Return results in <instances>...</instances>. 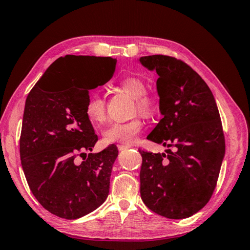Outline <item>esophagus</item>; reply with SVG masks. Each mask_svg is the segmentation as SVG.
Returning a JSON list of instances; mask_svg holds the SVG:
<instances>
[{
    "mask_svg": "<svg viewBox=\"0 0 250 250\" xmlns=\"http://www.w3.org/2000/svg\"><path fill=\"white\" fill-rule=\"evenodd\" d=\"M130 146H128V145H117V148H118V150H125V149H127V148H129Z\"/></svg>",
    "mask_w": 250,
    "mask_h": 250,
    "instance_id": "1",
    "label": "esophagus"
}]
</instances>
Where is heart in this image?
<instances>
[{
	"label": "heart",
	"instance_id": "obj_1",
	"mask_svg": "<svg viewBox=\"0 0 250 250\" xmlns=\"http://www.w3.org/2000/svg\"><path fill=\"white\" fill-rule=\"evenodd\" d=\"M116 85L135 101V109L143 116L149 117L156 112V101L146 92V84L137 77H125L116 82ZM87 120L92 125L100 126L106 120L105 101L98 92H92L87 98L84 108ZM143 129V122L139 118L125 123H113L103 132V139L107 144L130 145L136 142Z\"/></svg>",
	"mask_w": 250,
	"mask_h": 250
}]
</instances>
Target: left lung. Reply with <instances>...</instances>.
I'll return each mask as SVG.
<instances>
[{
    "instance_id": "left-lung-1",
    "label": "left lung",
    "mask_w": 250,
    "mask_h": 250,
    "mask_svg": "<svg viewBox=\"0 0 250 250\" xmlns=\"http://www.w3.org/2000/svg\"><path fill=\"white\" fill-rule=\"evenodd\" d=\"M155 71L163 118L147 139L163 154L139 150L141 196L152 212L172 220L190 217L208 202L225 156V138L212 91L190 65L164 55L139 58Z\"/></svg>"
}]
</instances>
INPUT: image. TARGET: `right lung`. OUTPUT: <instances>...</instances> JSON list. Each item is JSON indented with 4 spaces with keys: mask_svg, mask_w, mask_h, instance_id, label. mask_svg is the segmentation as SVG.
<instances>
[{
    "mask_svg": "<svg viewBox=\"0 0 250 250\" xmlns=\"http://www.w3.org/2000/svg\"><path fill=\"white\" fill-rule=\"evenodd\" d=\"M78 65L88 77L82 80ZM111 57L72 56L57 59L27 95L20 139L26 180L35 198L55 215L77 220L106 200L118 150L109 145L86 155L98 142L84 108L89 90L103 85L115 72ZM78 155L86 157L82 162Z\"/></svg>",
    "mask_w": 250,
    "mask_h": 250,
    "instance_id": "right-lung-1",
    "label": "right lung"
}]
</instances>
